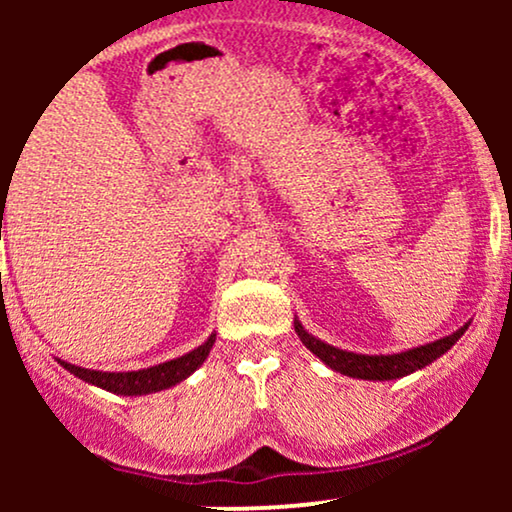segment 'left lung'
Instances as JSON below:
<instances>
[{
	"instance_id": "left-lung-1",
	"label": "left lung",
	"mask_w": 512,
	"mask_h": 512,
	"mask_svg": "<svg viewBox=\"0 0 512 512\" xmlns=\"http://www.w3.org/2000/svg\"><path fill=\"white\" fill-rule=\"evenodd\" d=\"M296 327V334L301 337V342L308 346L313 354L320 358L325 366H330L337 373L349 375V378H361V380H397L404 378V375L414 373V370L426 368L428 363H433L436 358H440L445 351L450 349L457 339L462 337L464 330L469 327V322L464 327H460L457 332L448 334V337L436 339V342L416 346V349L402 351V354H378V356H368V354H354V351H344L337 349V346L325 344L322 339L313 337V334L305 332V327L301 322H293Z\"/></svg>"
}]
</instances>
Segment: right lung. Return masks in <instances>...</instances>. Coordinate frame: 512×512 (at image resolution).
<instances>
[{"mask_svg": "<svg viewBox=\"0 0 512 512\" xmlns=\"http://www.w3.org/2000/svg\"><path fill=\"white\" fill-rule=\"evenodd\" d=\"M216 342V334L204 342L202 346H197L195 351L190 354L173 358V361L158 363V366L151 368H142V370H125V373H105V370H91V368H81L74 366V363L60 361V366H64L69 373H74L76 378H81L84 383H91L96 387H103V390L115 392V395H127V397H137V395H151V392H161L168 390V387L182 383L185 378H190L195 370L207 361L211 346Z\"/></svg>", "mask_w": 512, "mask_h": 512, "instance_id": "obj_1", "label": "right lung"}]
</instances>
